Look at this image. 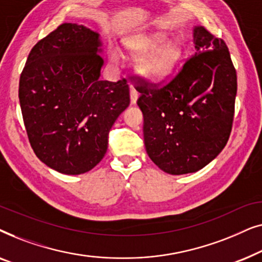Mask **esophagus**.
<instances>
[{
    "label": "esophagus",
    "instance_id": "1",
    "mask_svg": "<svg viewBox=\"0 0 262 262\" xmlns=\"http://www.w3.org/2000/svg\"><path fill=\"white\" fill-rule=\"evenodd\" d=\"M138 99V92L136 91L135 88L131 87V91H130V100H131V103L134 105V103H136V101H137Z\"/></svg>",
    "mask_w": 262,
    "mask_h": 262
}]
</instances>
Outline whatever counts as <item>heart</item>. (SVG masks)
<instances>
[{
	"label": "heart",
	"instance_id": "obj_1",
	"mask_svg": "<svg viewBox=\"0 0 262 262\" xmlns=\"http://www.w3.org/2000/svg\"><path fill=\"white\" fill-rule=\"evenodd\" d=\"M169 39V34L166 32H152V33L141 34L131 38L126 42L125 48L132 57H143L138 62L137 69L139 74L145 80L150 82H161L166 80L173 74L175 68L184 55V49L180 40L178 39ZM111 59L116 62L118 59L117 53H111Z\"/></svg>",
	"mask_w": 262,
	"mask_h": 262
}]
</instances>
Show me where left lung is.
Wrapping results in <instances>:
<instances>
[{"mask_svg": "<svg viewBox=\"0 0 262 262\" xmlns=\"http://www.w3.org/2000/svg\"><path fill=\"white\" fill-rule=\"evenodd\" d=\"M195 55L161 87L134 77L141 93L146 152L171 175L194 173L217 157L230 136L237 76L224 40L193 30Z\"/></svg>", "mask_w": 262, "mask_h": 262, "instance_id": "left-lung-1", "label": "left lung"}]
</instances>
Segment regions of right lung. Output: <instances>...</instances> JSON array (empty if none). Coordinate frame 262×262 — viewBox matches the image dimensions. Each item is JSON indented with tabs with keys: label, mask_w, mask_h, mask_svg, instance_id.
Here are the masks:
<instances>
[{
	"label": "right lung",
	"mask_w": 262,
	"mask_h": 262,
	"mask_svg": "<svg viewBox=\"0 0 262 262\" xmlns=\"http://www.w3.org/2000/svg\"><path fill=\"white\" fill-rule=\"evenodd\" d=\"M98 32L62 24L31 50L19 99L32 149L46 166L78 175L103 159L108 134L130 105L127 81H101Z\"/></svg>",
	"instance_id": "1"
}]
</instances>
